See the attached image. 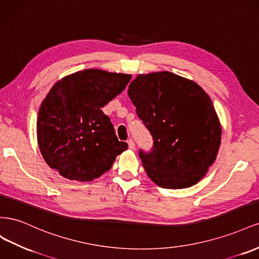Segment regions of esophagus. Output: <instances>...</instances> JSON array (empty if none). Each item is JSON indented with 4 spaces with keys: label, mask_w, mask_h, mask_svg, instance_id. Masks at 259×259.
<instances>
[{
    "label": "esophagus",
    "mask_w": 259,
    "mask_h": 259,
    "mask_svg": "<svg viewBox=\"0 0 259 259\" xmlns=\"http://www.w3.org/2000/svg\"><path fill=\"white\" fill-rule=\"evenodd\" d=\"M127 143H128V145H129V149H131V150H134L135 149V146H136V144H135V141L132 139H129L128 141H127Z\"/></svg>",
    "instance_id": "34e87169"
}]
</instances>
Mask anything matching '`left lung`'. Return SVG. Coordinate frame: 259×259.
<instances>
[{"label": "left lung", "mask_w": 259, "mask_h": 259, "mask_svg": "<svg viewBox=\"0 0 259 259\" xmlns=\"http://www.w3.org/2000/svg\"><path fill=\"white\" fill-rule=\"evenodd\" d=\"M128 95L154 139L152 152L140 151L150 179L165 189L202 180L221 142V124L208 94L193 80L157 71L138 75Z\"/></svg>", "instance_id": "left-lung-1"}]
</instances>
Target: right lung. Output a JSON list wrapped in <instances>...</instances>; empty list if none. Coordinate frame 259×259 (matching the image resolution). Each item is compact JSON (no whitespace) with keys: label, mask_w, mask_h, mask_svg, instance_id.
I'll return each instance as SVG.
<instances>
[{"label":"right lung","mask_w":259,"mask_h":259,"mask_svg":"<svg viewBox=\"0 0 259 259\" xmlns=\"http://www.w3.org/2000/svg\"><path fill=\"white\" fill-rule=\"evenodd\" d=\"M130 79L127 73L92 68L71 73L52 87L36 120L39 149L51 168L81 182L109 170L128 144L118 141L101 108L121 93Z\"/></svg>","instance_id":"obj_1"}]
</instances>
